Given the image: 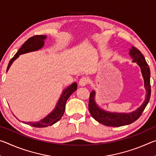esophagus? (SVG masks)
<instances>
[{"label":"esophagus","mask_w":156,"mask_h":156,"mask_svg":"<svg viewBox=\"0 0 156 156\" xmlns=\"http://www.w3.org/2000/svg\"><path fill=\"white\" fill-rule=\"evenodd\" d=\"M89 78L87 77H82L79 80V84L80 86H85L89 83Z\"/></svg>","instance_id":"1"}]
</instances>
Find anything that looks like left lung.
<instances>
[{"label": "left lung", "mask_w": 156, "mask_h": 156, "mask_svg": "<svg viewBox=\"0 0 156 156\" xmlns=\"http://www.w3.org/2000/svg\"><path fill=\"white\" fill-rule=\"evenodd\" d=\"M129 54L133 58V62H137L141 69L142 76L144 78V87L146 89L147 96L145 100L140 107L135 112L128 113H110L100 109L97 106L94 100L95 91H92L89 95V111L91 115L98 122L108 126H121L133 123L140 117L142 112L149 103L151 96V84H150V69L145 60L143 55L135 47H132Z\"/></svg>", "instance_id": "left-lung-1"}]
</instances>
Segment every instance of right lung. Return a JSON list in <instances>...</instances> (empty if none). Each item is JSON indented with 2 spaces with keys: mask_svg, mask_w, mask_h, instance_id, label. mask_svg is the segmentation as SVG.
I'll use <instances>...</instances> for the list:
<instances>
[{
  "mask_svg": "<svg viewBox=\"0 0 156 156\" xmlns=\"http://www.w3.org/2000/svg\"><path fill=\"white\" fill-rule=\"evenodd\" d=\"M46 36L44 35H36L31 37L27 41H26L25 43L23 44L16 54L14 55V56L10 60L8 66H7V72L9 70L10 66L12 65L13 62L19 56V55L25 54V53L27 52L36 51V50L43 47L44 45V40ZM77 83H74L66 89L62 93L61 97L60 98L59 101L58 102L56 107L54 110L50 114L47 115V117L44 118V119L36 122H28L25 123L32 126H35V127L41 128L46 127L47 126L52 125L54 123L57 122L58 121L60 120V118H62V116L64 114L66 102H67V99L69 98L71 95L77 89Z\"/></svg>",
  "mask_w": 156,
  "mask_h": 156,
  "instance_id": "1",
  "label": "right lung"
}]
</instances>
